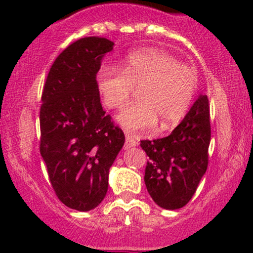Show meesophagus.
I'll return each instance as SVG.
<instances>
[{"mask_svg": "<svg viewBox=\"0 0 253 253\" xmlns=\"http://www.w3.org/2000/svg\"><path fill=\"white\" fill-rule=\"evenodd\" d=\"M125 136H126V142H125V148H126V149H128V148L131 147H134V145L137 144L136 138H134V136L131 133V132H126Z\"/></svg>", "mask_w": 253, "mask_h": 253, "instance_id": "obj_1", "label": "esophagus"}]
</instances>
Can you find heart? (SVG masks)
<instances>
[{"instance_id":"1","label":"heart","mask_w":253,"mask_h":253,"mask_svg":"<svg viewBox=\"0 0 253 253\" xmlns=\"http://www.w3.org/2000/svg\"><path fill=\"white\" fill-rule=\"evenodd\" d=\"M139 86L138 100L117 116L131 131L174 128L191 105L197 77L195 71L159 50H141L127 56L122 70L103 67L96 75V88L109 109H120Z\"/></svg>"}]
</instances>
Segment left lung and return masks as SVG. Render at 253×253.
<instances>
[{
    "label": "left lung",
    "instance_id": "left-lung-1",
    "mask_svg": "<svg viewBox=\"0 0 253 253\" xmlns=\"http://www.w3.org/2000/svg\"><path fill=\"white\" fill-rule=\"evenodd\" d=\"M211 142L209 101L201 95L170 136L141 141L148 162L144 182L150 197L164 209L187 205L208 168Z\"/></svg>",
    "mask_w": 253,
    "mask_h": 253
}]
</instances>
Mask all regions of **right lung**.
<instances>
[{"label": "right lung", "instance_id": "1", "mask_svg": "<svg viewBox=\"0 0 253 253\" xmlns=\"http://www.w3.org/2000/svg\"><path fill=\"white\" fill-rule=\"evenodd\" d=\"M112 46L103 37L72 42L53 61L42 89L40 154L57 198L76 211L100 205L109 169L125 143L96 88L101 58Z\"/></svg>", "mask_w": 253, "mask_h": 253}]
</instances>
